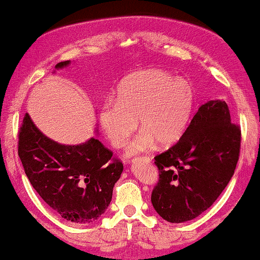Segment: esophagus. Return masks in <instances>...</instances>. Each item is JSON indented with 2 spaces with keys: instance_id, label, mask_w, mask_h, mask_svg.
Segmentation results:
<instances>
[{
  "instance_id": "1",
  "label": "esophagus",
  "mask_w": 260,
  "mask_h": 260,
  "mask_svg": "<svg viewBox=\"0 0 260 260\" xmlns=\"http://www.w3.org/2000/svg\"><path fill=\"white\" fill-rule=\"evenodd\" d=\"M135 161H136V162H138V161H143V162H150L151 159H150V157H148V156H144V157L142 156V157H136Z\"/></svg>"
}]
</instances>
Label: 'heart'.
Here are the masks:
<instances>
[{"instance_id": "heart-1", "label": "heart", "mask_w": 260, "mask_h": 260, "mask_svg": "<svg viewBox=\"0 0 260 260\" xmlns=\"http://www.w3.org/2000/svg\"><path fill=\"white\" fill-rule=\"evenodd\" d=\"M196 105V90L186 79H174L157 69L133 73L117 87L116 101L99 110V123L109 142L122 148L137 129L141 134L126 148L127 155L149 150L156 142L173 146L183 137Z\"/></svg>"}]
</instances>
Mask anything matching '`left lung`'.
I'll list each match as a JSON object with an SVG mask.
<instances>
[{
  "label": "left lung",
  "instance_id": "obj_1",
  "mask_svg": "<svg viewBox=\"0 0 260 260\" xmlns=\"http://www.w3.org/2000/svg\"><path fill=\"white\" fill-rule=\"evenodd\" d=\"M241 131L232 124L223 100H209L165 153L155 156L160 179L151 203L164 220L181 223L210 208L233 177Z\"/></svg>",
  "mask_w": 260,
  "mask_h": 260
}]
</instances>
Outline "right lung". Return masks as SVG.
Wrapping results in <instances>:
<instances>
[{
  "label": "right lung",
  "instance_id": "right-lung-1",
  "mask_svg": "<svg viewBox=\"0 0 260 260\" xmlns=\"http://www.w3.org/2000/svg\"><path fill=\"white\" fill-rule=\"evenodd\" d=\"M70 60L55 68L68 67ZM98 130V129H96ZM19 156L29 183L44 202L64 220L95 221L111 203L123 164L98 138L62 144L45 136L26 113L19 135Z\"/></svg>",
  "mask_w": 260,
  "mask_h": 260
}]
</instances>
